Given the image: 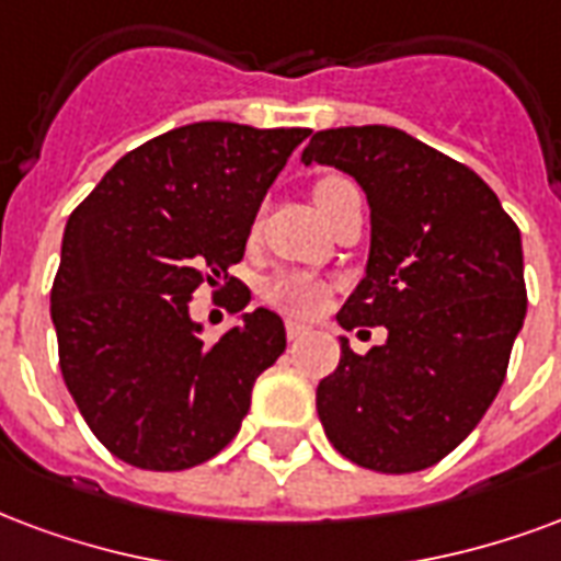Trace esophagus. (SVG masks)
Wrapping results in <instances>:
<instances>
[{
	"label": "esophagus",
	"mask_w": 561,
	"mask_h": 561,
	"mask_svg": "<svg viewBox=\"0 0 561 561\" xmlns=\"http://www.w3.org/2000/svg\"><path fill=\"white\" fill-rule=\"evenodd\" d=\"M309 333V327H302L300 321H285V335H288V342H297L302 335Z\"/></svg>",
	"instance_id": "obj_1"
}]
</instances>
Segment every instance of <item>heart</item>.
<instances>
[{
	"instance_id": "b5f03b06",
	"label": "heart",
	"mask_w": 561,
	"mask_h": 561,
	"mask_svg": "<svg viewBox=\"0 0 561 561\" xmlns=\"http://www.w3.org/2000/svg\"><path fill=\"white\" fill-rule=\"evenodd\" d=\"M354 181L344 175L321 178L314 184V202L321 207V214H327L339 202V196L347 193V190H354ZM327 294H330L327 285L318 276H312V273H302V270H288V273H282V276L264 285V300L270 306H276L282 312L302 314V318L321 312V306L327 302Z\"/></svg>"
}]
</instances>
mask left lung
Listing matches in <instances>:
<instances>
[{
    "label": "left lung",
    "instance_id": "8db88e82",
    "mask_svg": "<svg viewBox=\"0 0 561 561\" xmlns=\"http://www.w3.org/2000/svg\"><path fill=\"white\" fill-rule=\"evenodd\" d=\"M302 163L356 178L371 207L365 279L344 330L386 342L318 383V416L344 458L375 472L428 470L458 449L500 392L526 318L520 231L470 165L398 127L318 130Z\"/></svg>",
    "mask_w": 561,
    "mask_h": 561
}]
</instances>
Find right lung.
I'll use <instances>...</instances> for the list:
<instances>
[{
  "label": "right lung",
  "instance_id": "add662e5",
  "mask_svg": "<svg viewBox=\"0 0 561 561\" xmlns=\"http://www.w3.org/2000/svg\"><path fill=\"white\" fill-rule=\"evenodd\" d=\"M312 130L196 122L124 153L70 214L49 314L68 392L103 446L139 470H190L222 451L252 386L285 351L270 309L198 339V285H238L270 184ZM249 288L240 291V312Z\"/></svg>",
  "mask_w": 561,
  "mask_h": 561
}]
</instances>
